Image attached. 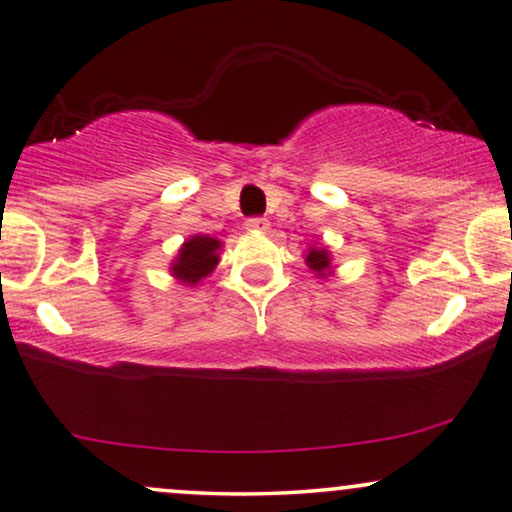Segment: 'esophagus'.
<instances>
[{"label":"esophagus","instance_id":"1","mask_svg":"<svg viewBox=\"0 0 512 512\" xmlns=\"http://www.w3.org/2000/svg\"><path fill=\"white\" fill-rule=\"evenodd\" d=\"M245 229H248V231H267L269 221L264 217H252V219L245 221Z\"/></svg>","mask_w":512,"mask_h":512}]
</instances>
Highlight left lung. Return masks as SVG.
<instances>
[{"instance_id":"obj_1","label":"left lung","mask_w":512,"mask_h":512,"mask_svg":"<svg viewBox=\"0 0 512 512\" xmlns=\"http://www.w3.org/2000/svg\"><path fill=\"white\" fill-rule=\"evenodd\" d=\"M305 262H307V267H310L312 272L319 276V279H326V276L331 274V257L326 248H315V245H312L310 252H307Z\"/></svg>"}]
</instances>
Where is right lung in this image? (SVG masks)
Here are the masks:
<instances>
[{
  "label": "right lung",
  "instance_id": "obj_1",
  "mask_svg": "<svg viewBox=\"0 0 512 512\" xmlns=\"http://www.w3.org/2000/svg\"><path fill=\"white\" fill-rule=\"evenodd\" d=\"M219 248L221 240L209 236H193L178 250V257L171 262V274L186 286H195L205 276L214 272L219 264Z\"/></svg>",
  "mask_w": 512,
  "mask_h": 512
}]
</instances>
